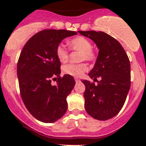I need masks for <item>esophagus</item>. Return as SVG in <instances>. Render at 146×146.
Returning <instances> with one entry per match:
<instances>
[{
	"label": "esophagus",
	"mask_w": 146,
	"mask_h": 146,
	"mask_svg": "<svg viewBox=\"0 0 146 146\" xmlns=\"http://www.w3.org/2000/svg\"><path fill=\"white\" fill-rule=\"evenodd\" d=\"M75 81H76V82H80V79H79V78H75Z\"/></svg>",
	"instance_id": "esophagus-1"
}]
</instances>
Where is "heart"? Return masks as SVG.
Wrapping results in <instances>:
<instances>
[{
  "mask_svg": "<svg viewBox=\"0 0 146 146\" xmlns=\"http://www.w3.org/2000/svg\"><path fill=\"white\" fill-rule=\"evenodd\" d=\"M70 49L81 53L80 60L93 61L96 58V53L92 49L90 41L84 36H76L70 40L68 42ZM56 55L59 62L65 63L68 60V50L65 45L60 44L56 49ZM88 67L84 63L81 64H69L63 68V73L73 77H81L87 71Z\"/></svg>",
  "mask_w": 146,
  "mask_h": 146,
  "instance_id": "1",
  "label": "heart"
}]
</instances>
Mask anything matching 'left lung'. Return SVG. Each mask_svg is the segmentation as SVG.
Segmentation results:
<instances>
[{"mask_svg": "<svg viewBox=\"0 0 146 146\" xmlns=\"http://www.w3.org/2000/svg\"><path fill=\"white\" fill-rule=\"evenodd\" d=\"M94 42L98 49L96 63L88 73L97 84L82 80L87 114L98 120L115 117L122 109L131 86V66L122 45L102 31H79ZM100 80L98 81L97 78Z\"/></svg>", "mask_w": 146, "mask_h": 146, "instance_id": "1", "label": "left lung"}]
</instances>
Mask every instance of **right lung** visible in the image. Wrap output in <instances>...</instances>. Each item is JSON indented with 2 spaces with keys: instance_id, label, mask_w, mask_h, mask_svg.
<instances>
[{
  "instance_id": "1",
  "label": "right lung",
  "mask_w": 146,
  "mask_h": 146,
  "mask_svg": "<svg viewBox=\"0 0 146 146\" xmlns=\"http://www.w3.org/2000/svg\"><path fill=\"white\" fill-rule=\"evenodd\" d=\"M67 30L48 29L36 33L24 45L17 67L20 95L29 111L43 123H54L68 110L67 97L76 82L60 76L61 63L56 49L64 39L76 35ZM58 78L55 86L51 79Z\"/></svg>"
}]
</instances>
